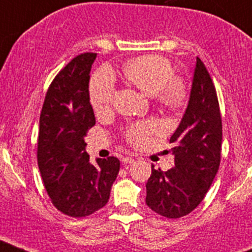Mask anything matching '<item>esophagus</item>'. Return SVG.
<instances>
[{"label": "esophagus", "mask_w": 252, "mask_h": 252, "mask_svg": "<svg viewBox=\"0 0 252 252\" xmlns=\"http://www.w3.org/2000/svg\"><path fill=\"white\" fill-rule=\"evenodd\" d=\"M134 158H133V157H124L123 158V163H124V164H130V163H133V162H134Z\"/></svg>", "instance_id": "obj_1"}]
</instances>
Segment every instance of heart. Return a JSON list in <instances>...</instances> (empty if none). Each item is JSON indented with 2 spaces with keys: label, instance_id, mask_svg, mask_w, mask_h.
<instances>
[{
  "label": "heart",
  "instance_id": "1",
  "mask_svg": "<svg viewBox=\"0 0 252 252\" xmlns=\"http://www.w3.org/2000/svg\"><path fill=\"white\" fill-rule=\"evenodd\" d=\"M126 80L143 94L153 96L164 108L182 105L186 98V85L173 76L171 63L163 56L146 55L129 61L124 67ZM90 101L96 114H104L112 108L117 94L113 72L106 67L98 70L90 81ZM158 129L156 122H143L129 126L126 137L133 144H140Z\"/></svg>",
  "mask_w": 252,
  "mask_h": 252
}]
</instances>
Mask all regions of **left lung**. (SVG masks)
Returning <instances> with one entry per match:
<instances>
[{
  "mask_svg": "<svg viewBox=\"0 0 252 252\" xmlns=\"http://www.w3.org/2000/svg\"><path fill=\"white\" fill-rule=\"evenodd\" d=\"M169 143L174 167L154 169L147 182L146 203L167 219L186 216L202 202L221 160L222 122L215 85L196 59L187 108Z\"/></svg>",
  "mask_w": 252,
  "mask_h": 252,
  "instance_id": "obj_1",
  "label": "left lung"
}]
</instances>
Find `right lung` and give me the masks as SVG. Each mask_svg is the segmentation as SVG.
Instances as JSON below:
<instances>
[{"label":"right lung","mask_w":252,"mask_h":252,"mask_svg":"<svg viewBox=\"0 0 252 252\" xmlns=\"http://www.w3.org/2000/svg\"><path fill=\"white\" fill-rule=\"evenodd\" d=\"M96 54H81L50 85L40 115L37 163L54 206L71 217H85L108 203L121 162L90 163L87 131L95 126L90 104V70Z\"/></svg>","instance_id":"add662e5"}]
</instances>
